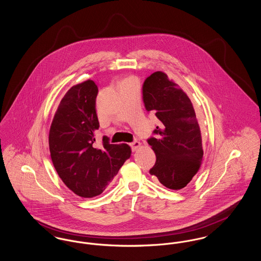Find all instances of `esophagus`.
<instances>
[{"instance_id": "obj_1", "label": "esophagus", "mask_w": 261, "mask_h": 261, "mask_svg": "<svg viewBox=\"0 0 261 261\" xmlns=\"http://www.w3.org/2000/svg\"><path fill=\"white\" fill-rule=\"evenodd\" d=\"M130 146H131L132 149L135 151V150H137V149L141 147V143L138 142V141H134V142H132V143L130 144Z\"/></svg>"}]
</instances>
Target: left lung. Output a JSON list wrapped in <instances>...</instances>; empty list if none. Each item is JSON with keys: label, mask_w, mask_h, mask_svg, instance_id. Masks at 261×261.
<instances>
[{"label": "left lung", "mask_w": 261, "mask_h": 261, "mask_svg": "<svg viewBox=\"0 0 261 261\" xmlns=\"http://www.w3.org/2000/svg\"><path fill=\"white\" fill-rule=\"evenodd\" d=\"M143 100L148 112L161 121L148 139L156 162L149 173L163 186L180 190L199 171L203 150L196 112L191 99L162 71L143 84Z\"/></svg>", "instance_id": "1"}]
</instances>
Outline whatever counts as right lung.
Wrapping results in <instances>:
<instances>
[{
  "mask_svg": "<svg viewBox=\"0 0 261 261\" xmlns=\"http://www.w3.org/2000/svg\"><path fill=\"white\" fill-rule=\"evenodd\" d=\"M98 92L93 80L70 88L60 102L49 133L50 159L57 172L82 198L100 195L131 155L128 145L110 144L107 136L102 137L101 147H96Z\"/></svg>",
  "mask_w": 261,
  "mask_h": 261,
  "instance_id": "right-lung-1",
  "label": "right lung"
}]
</instances>
